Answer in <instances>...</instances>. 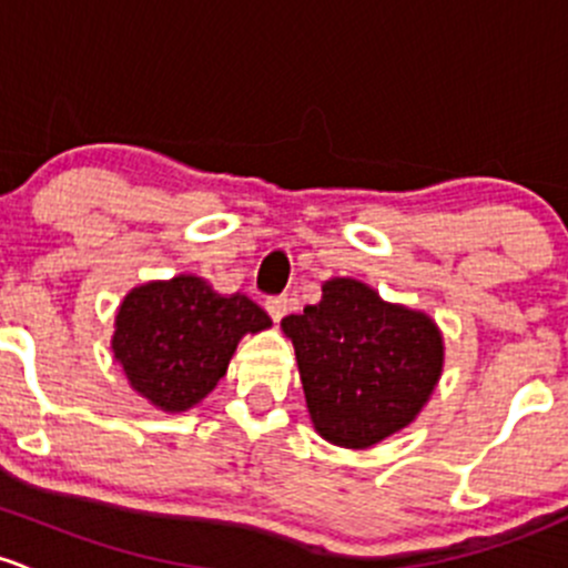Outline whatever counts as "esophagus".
Returning <instances> with one entry per match:
<instances>
[{
  "mask_svg": "<svg viewBox=\"0 0 568 568\" xmlns=\"http://www.w3.org/2000/svg\"><path fill=\"white\" fill-rule=\"evenodd\" d=\"M265 308H267V314H271V317H273V323H278V320H282L286 312H290V297H284V295L267 297Z\"/></svg>",
  "mask_w": 568,
  "mask_h": 568,
  "instance_id": "obj_1",
  "label": "esophagus"
}]
</instances>
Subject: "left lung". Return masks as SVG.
Wrapping results in <instances>:
<instances>
[{
	"label": "left lung",
	"mask_w": 568,
	"mask_h": 568,
	"mask_svg": "<svg viewBox=\"0 0 568 568\" xmlns=\"http://www.w3.org/2000/svg\"><path fill=\"white\" fill-rule=\"evenodd\" d=\"M282 331L314 429L333 446L369 448L405 429L443 372L435 320L355 278L325 282L323 301L284 317Z\"/></svg>",
	"instance_id": "8db88e82"
}]
</instances>
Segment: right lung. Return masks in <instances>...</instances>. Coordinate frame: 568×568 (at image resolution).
<instances>
[{
	"mask_svg": "<svg viewBox=\"0 0 568 568\" xmlns=\"http://www.w3.org/2000/svg\"><path fill=\"white\" fill-rule=\"evenodd\" d=\"M271 325L251 297L221 295L204 278L180 273L128 292L111 353L139 396L158 410L185 413L219 385L245 333Z\"/></svg>",
	"mask_w": 568,
	"mask_h": 568,
	"instance_id": "obj_1",
	"label": "right lung"
}]
</instances>
